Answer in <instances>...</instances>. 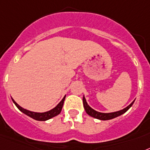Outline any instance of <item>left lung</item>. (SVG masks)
I'll return each instance as SVG.
<instances>
[{
    "mask_svg": "<svg viewBox=\"0 0 150 150\" xmlns=\"http://www.w3.org/2000/svg\"><path fill=\"white\" fill-rule=\"evenodd\" d=\"M134 103V100L131 104H129V106H127V108H125L124 109L121 110H119V111L113 112V113H100V112L96 111L94 110V109L89 107V105L87 104L86 100H85V97H83V105H84V108H85V110L86 111V113L88 114L89 116L92 117L96 118V119H99V120H110V119H113V118H115L118 116L121 115V114H124L127 110H128L129 109V108L133 105V104Z\"/></svg>",
    "mask_w": 150,
    "mask_h": 150,
    "instance_id": "left-lung-1",
    "label": "left lung"
}]
</instances>
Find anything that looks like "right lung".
Masks as SVG:
<instances>
[{
    "label": "right lung",
    "instance_id": "1",
    "mask_svg": "<svg viewBox=\"0 0 150 150\" xmlns=\"http://www.w3.org/2000/svg\"><path fill=\"white\" fill-rule=\"evenodd\" d=\"M65 98V96L64 97L63 99L60 101L59 104H58L56 108H54L53 109H52V110H49V111L47 112H44V113H36V112H33L30 111V110H26V109H24V108H21L20 105H18L17 103L15 102L14 100H13V98H12V100H13V102L15 104V105L17 106V108H18L21 111H22L23 114H26V115L30 117L33 118L34 120H40V121H45V120H49V119H51L52 117H53L55 116H57L58 114H59L60 113H61V110L62 109V106H63Z\"/></svg>",
    "mask_w": 150,
    "mask_h": 150
}]
</instances>
